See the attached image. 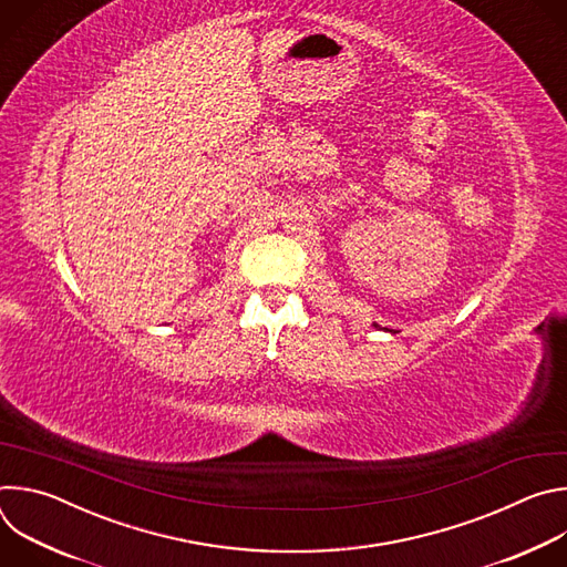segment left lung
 I'll return each instance as SVG.
<instances>
[{
  "label": "left lung",
  "mask_w": 567,
  "mask_h": 567,
  "mask_svg": "<svg viewBox=\"0 0 567 567\" xmlns=\"http://www.w3.org/2000/svg\"><path fill=\"white\" fill-rule=\"evenodd\" d=\"M374 328H377V326H374Z\"/></svg>",
  "instance_id": "1"
}]
</instances>
